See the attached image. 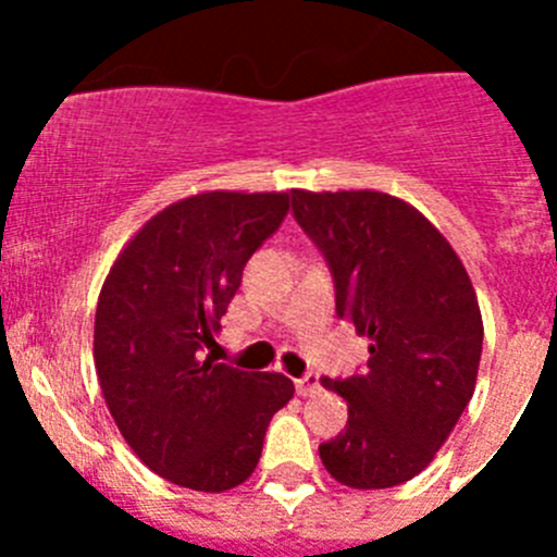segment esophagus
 <instances>
[{
	"label": "esophagus",
	"mask_w": 557,
	"mask_h": 557,
	"mask_svg": "<svg viewBox=\"0 0 557 557\" xmlns=\"http://www.w3.org/2000/svg\"><path fill=\"white\" fill-rule=\"evenodd\" d=\"M295 391H298V396H314V393L321 391V376L318 373H307V376L295 382Z\"/></svg>",
	"instance_id": "1"
}]
</instances>
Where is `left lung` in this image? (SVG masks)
Listing matches in <instances>:
<instances>
[{"mask_svg": "<svg viewBox=\"0 0 557 557\" xmlns=\"http://www.w3.org/2000/svg\"><path fill=\"white\" fill-rule=\"evenodd\" d=\"M289 195L332 270L337 318L371 339L366 371L321 379L348 401V424L318 451L348 488H393L430 466L474 396L476 293L446 236L405 200L371 189Z\"/></svg>", "mask_w": 557, "mask_h": 557, "instance_id": "left-lung-1", "label": "left lung"}]
</instances>
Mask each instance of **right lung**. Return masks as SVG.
<instances>
[{"label":"right lung","instance_id":"add662e5","mask_svg":"<svg viewBox=\"0 0 557 557\" xmlns=\"http://www.w3.org/2000/svg\"><path fill=\"white\" fill-rule=\"evenodd\" d=\"M287 211V191L191 195L147 220L102 284L95 366L106 405L147 469L181 488L243 485L295 393L284 373L206 357L245 262Z\"/></svg>","mask_w":557,"mask_h":557}]
</instances>
